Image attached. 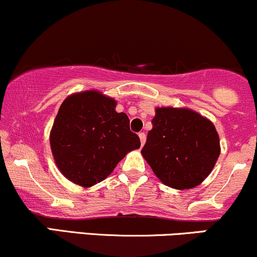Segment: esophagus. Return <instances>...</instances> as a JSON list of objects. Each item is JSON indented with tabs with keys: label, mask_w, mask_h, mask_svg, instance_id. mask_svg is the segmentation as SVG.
I'll return each instance as SVG.
<instances>
[{
	"label": "esophagus",
	"mask_w": 257,
	"mask_h": 257,
	"mask_svg": "<svg viewBox=\"0 0 257 257\" xmlns=\"http://www.w3.org/2000/svg\"><path fill=\"white\" fill-rule=\"evenodd\" d=\"M139 138H140L141 145L144 146L145 142H146V134H145V133H139Z\"/></svg>",
	"instance_id": "esophagus-1"
}]
</instances>
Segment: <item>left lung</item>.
<instances>
[{
	"label": "left lung",
	"instance_id": "8db88e82",
	"mask_svg": "<svg viewBox=\"0 0 257 257\" xmlns=\"http://www.w3.org/2000/svg\"><path fill=\"white\" fill-rule=\"evenodd\" d=\"M153 128L141 154L164 184L195 188L211 174L220 154L212 120L188 107H156Z\"/></svg>",
	"mask_w": 257,
	"mask_h": 257
}]
</instances>
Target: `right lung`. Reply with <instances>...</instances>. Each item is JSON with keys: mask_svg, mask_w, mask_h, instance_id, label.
Segmentation results:
<instances>
[{"mask_svg": "<svg viewBox=\"0 0 257 257\" xmlns=\"http://www.w3.org/2000/svg\"><path fill=\"white\" fill-rule=\"evenodd\" d=\"M117 101L95 89L64 99L50 132V147L61 174L82 188L104 181L140 139Z\"/></svg>", "mask_w": 257, "mask_h": 257, "instance_id": "obj_1", "label": "right lung"}]
</instances>
